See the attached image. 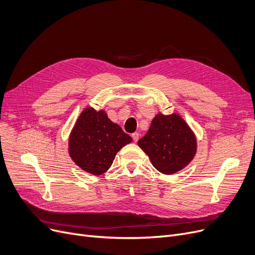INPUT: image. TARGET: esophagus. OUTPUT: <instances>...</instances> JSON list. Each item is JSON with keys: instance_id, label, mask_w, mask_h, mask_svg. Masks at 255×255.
I'll use <instances>...</instances> for the list:
<instances>
[{"instance_id": "1", "label": "esophagus", "mask_w": 255, "mask_h": 255, "mask_svg": "<svg viewBox=\"0 0 255 255\" xmlns=\"http://www.w3.org/2000/svg\"><path fill=\"white\" fill-rule=\"evenodd\" d=\"M131 138H132V140H134V142H137L139 140L138 132H134V134H131Z\"/></svg>"}]
</instances>
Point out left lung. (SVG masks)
<instances>
[{"label": "left lung", "mask_w": 255, "mask_h": 255, "mask_svg": "<svg viewBox=\"0 0 255 255\" xmlns=\"http://www.w3.org/2000/svg\"><path fill=\"white\" fill-rule=\"evenodd\" d=\"M138 145L156 170L166 175L183 170L197 151L195 132L177 113H157Z\"/></svg>", "instance_id": "left-lung-1"}]
</instances>
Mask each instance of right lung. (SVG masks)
Listing matches in <instances>:
<instances>
[{"label":"right lung","mask_w":255,"mask_h":255,"mask_svg":"<svg viewBox=\"0 0 255 255\" xmlns=\"http://www.w3.org/2000/svg\"><path fill=\"white\" fill-rule=\"evenodd\" d=\"M132 139L109 119L105 110L85 108L68 138L71 160L82 170L102 175L111 167L117 152Z\"/></svg>","instance_id":"1"}]
</instances>
